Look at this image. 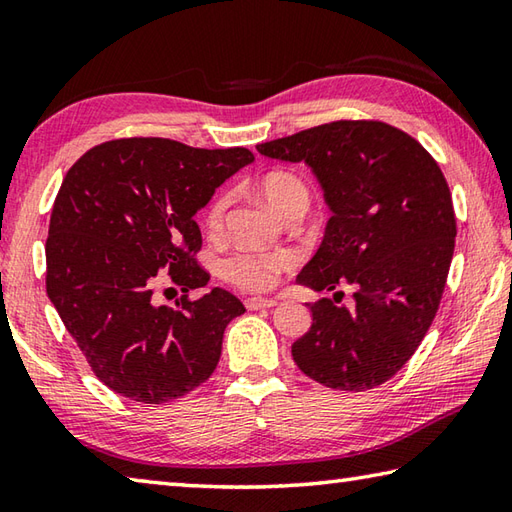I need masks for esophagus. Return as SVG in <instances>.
Returning <instances> with one entry per match:
<instances>
[{"mask_svg":"<svg viewBox=\"0 0 512 512\" xmlns=\"http://www.w3.org/2000/svg\"><path fill=\"white\" fill-rule=\"evenodd\" d=\"M244 304H246L248 310H262V308L277 306V299H273V297H248Z\"/></svg>","mask_w":512,"mask_h":512,"instance_id":"1","label":"esophagus"}]
</instances>
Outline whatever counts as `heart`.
<instances>
[{
    "label": "heart",
    "instance_id": "1",
    "mask_svg": "<svg viewBox=\"0 0 512 512\" xmlns=\"http://www.w3.org/2000/svg\"><path fill=\"white\" fill-rule=\"evenodd\" d=\"M262 197L268 206L275 210L279 217H284L290 210H306L308 208V188L293 173H270L264 177ZM230 204V195L222 193L213 199L206 213V226L210 230H219L224 224L226 208ZM293 266V255L286 250H270V253H253V250H242V253L230 255L222 273L228 279L248 290H266L277 282V277Z\"/></svg>",
    "mask_w": 512,
    "mask_h": 512
}]
</instances>
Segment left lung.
Here are the masks:
<instances>
[{
	"label": "left lung",
	"mask_w": 512,
	"mask_h": 512,
	"mask_svg": "<svg viewBox=\"0 0 512 512\" xmlns=\"http://www.w3.org/2000/svg\"><path fill=\"white\" fill-rule=\"evenodd\" d=\"M259 153L313 170L330 219L297 284L350 283L356 306L324 297L293 344L304 375L333 390H368L402 368L433 324L455 250V210L428 150L384 122H330L259 144Z\"/></svg>",
	"instance_id": "8db88e82"
}]
</instances>
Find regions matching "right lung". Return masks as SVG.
I'll return each mask as SVG.
<instances>
[{
	"instance_id": "add662e5",
	"label": "right lung",
	"mask_w": 512,
	"mask_h": 512,
	"mask_svg": "<svg viewBox=\"0 0 512 512\" xmlns=\"http://www.w3.org/2000/svg\"><path fill=\"white\" fill-rule=\"evenodd\" d=\"M246 148H193L162 137L113 139L70 166L46 239V293L93 373L142 404L204 384L244 304L224 288L199 299L195 222L215 188L253 164ZM183 286L177 309L154 302L161 270Z\"/></svg>"
}]
</instances>
